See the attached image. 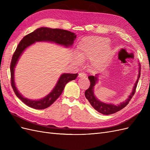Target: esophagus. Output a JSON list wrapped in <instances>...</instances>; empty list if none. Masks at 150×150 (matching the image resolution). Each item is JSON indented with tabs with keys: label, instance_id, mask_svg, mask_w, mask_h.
I'll use <instances>...</instances> for the list:
<instances>
[{
	"label": "esophagus",
	"instance_id": "34e87169",
	"mask_svg": "<svg viewBox=\"0 0 150 150\" xmlns=\"http://www.w3.org/2000/svg\"><path fill=\"white\" fill-rule=\"evenodd\" d=\"M78 77L79 78H86V74L85 73H84V72H81V73L79 74Z\"/></svg>",
	"mask_w": 150,
	"mask_h": 150
}]
</instances>
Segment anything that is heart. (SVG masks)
I'll return each instance as SVG.
<instances>
[{
  "mask_svg": "<svg viewBox=\"0 0 150 150\" xmlns=\"http://www.w3.org/2000/svg\"><path fill=\"white\" fill-rule=\"evenodd\" d=\"M109 40L106 38L88 36L83 38L78 43L74 60L76 62L91 59V64L95 69L105 67L110 61L111 49L106 47Z\"/></svg>",
  "mask_w": 150,
  "mask_h": 150,
  "instance_id": "b5f03b06",
  "label": "heart"
}]
</instances>
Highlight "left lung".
Returning <instances> with one entry per match:
<instances>
[{
	"mask_svg": "<svg viewBox=\"0 0 150 150\" xmlns=\"http://www.w3.org/2000/svg\"><path fill=\"white\" fill-rule=\"evenodd\" d=\"M138 75L137 81H136L134 86L132 89V92L130 93V94L128 96L125 101L120 103L118 104H115L111 103H106L101 101L99 99H98L94 94V87L98 83V74L94 76H89L88 78L90 81V86L89 88L85 91V97L88 99L91 106L99 112L101 113L103 115H109L111 114L115 113L120 110H122L124 108L127 104H128L132 98V96L134 95L136 88H137V84L138 82L139 78H140V72H141V65L138 62Z\"/></svg>",
	"mask_w": 150,
	"mask_h": 150,
	"instance_id": "left-lung-1",
	"label": "left lung"
}]
</instances>
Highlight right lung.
<instances>
[{"label":"right lung","mask_w":150,"mask_h":150,"mask_svg":"<svg viewBox=\"0 0 150 150\" xmlns=\"http://www.w3.org/2000/svg\"><path fill=\"white\" fill-rule=\"evenodd\" d=\"M76 34L64 29H51L46 27L38 28L31 33L21 40L16 48L12 58L11 64V85L16 96L26 105L36 110H43L50 106L60 96L65 86L69 81L74 80L78 74L63 73L54 86L53 89L44 98L40 99H30L24 97L17 89L15 83V68L21 56L25 50L36 42H49L55 43L65 47H71L73 45Z\"/></svg>","instance_id":"obj_1"}]
</instances>
